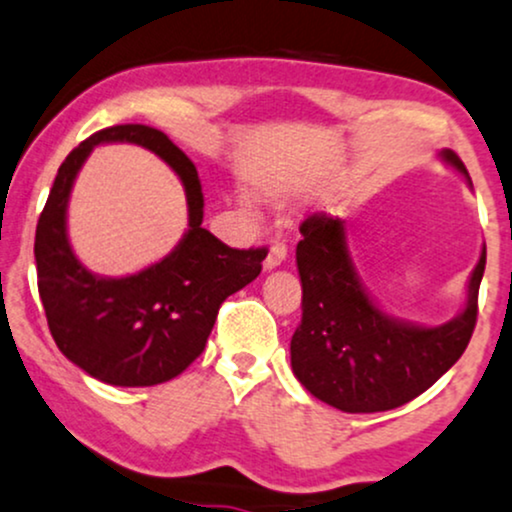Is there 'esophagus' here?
<instances>
[{
  "label": "esophagus",
  "instance_id": "1",
  "mask_svg": "<svg viewBox=\"0 0 512 512\" xmlns=\"http://www.w3.org/2000/svg\"><path fill=\"white\" fill-rule=\"evenodd\" d=\"M285 258H287V244L282 242V239H275V242L270 244L266 261H263V268L273 270L277 266H282V263H285Z\"/></svg>",
  "mask_w": 512,
  "mask_h": 512
}]
</instances>
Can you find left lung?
<instances>
[{
  "label": "left lung",
  "instance_id": "obj_1",
  "mask_svg": "<svg viewBox=\"0 0 512 512\" xmlns=\"http://www.w3.org/2000/svg\"><path fill=\"white\" fill-rule=\"evenodd\" d=\"M441 159L470 182L468 168L451 149L441 151ZM299 230L296 268L304 313L289 351L296 380L315 399L344 413L399 408L430 389L463 356L477 323L487 246L470 275L460 315L444 325L422 327L391 318L370 299L346 249L342 220L313 213Z\"/></svg>",
  "mask_w": 512,
  "mask_h": 512
}]
</instances>
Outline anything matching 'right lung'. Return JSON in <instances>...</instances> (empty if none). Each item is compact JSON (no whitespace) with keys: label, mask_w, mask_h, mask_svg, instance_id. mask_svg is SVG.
I'll return each instance as SVG.
<instances>
[{"label":"right lung","mask_w":512,"mask_h":512,"mask_svg":"<svg viewBox=\"0 0 512 512\" xmlns=\"http://www.w3.org/2000/svg\"><path fill=\"white\" fill-rule=\"evenodd\" d=\"M130 141L154 150L176 170L188 194L190 227L154 267L128 278H99L72 254L65 208L74 175L97 143ZM204 220L194 163L161 130L113 125L78 144L56 173L37 220V289L56 346L94 380L113 387H154L187 370L204 351L218 308L254 282L266 249H232Z\"/></svg>","instance_id":"add662e5"}]
</instances>
